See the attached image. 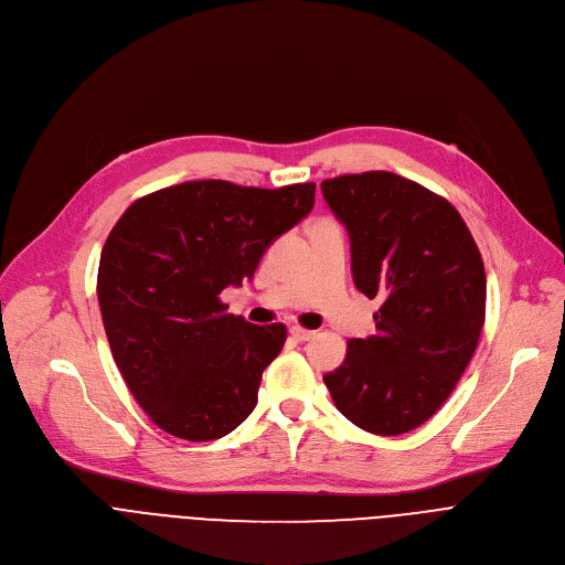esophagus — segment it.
Wrapping results in <instances>:
<instances>
[{"instance_id": "esophagus-1", "label": "esophagus", "mask_w": 565, "mask_h": 565, "mask_svg": "<svg viewBox=\"0 0 565 565\" xmlns=\"http://www.w3.org/2000/svg\"><path fill=\"white\" fill-rule=\"evenodd\" d=\"M290 335L297 340V342H308L315 338V331H308V329H301V327H292L290 329Z\"/></svg>"}]
</instances>
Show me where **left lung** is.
Instances as JSON below:
<instances>
[{"label":"left lung","mask_w":565,"mask_h":565,"mask_svg":"<svg viewBox=\"0 0 565 565\" xmlns=\"http://www.w3.org/2000/svg\"><path fill=\"white\" fill-rule=\"evenodd\" d=\"M351 236L353 281L382 306L324 375L335 407L377 436L427 423L465 373L486 324V268L456 207L391 172L321 183Z\"/></svg>","instance_id":"1"}]
</instances>
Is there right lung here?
I'll use <instances>...</instances> for the list:
<instances>
[{
    "mask_svg": "<svg viewBox=\"0 0 565 565\" xmlns=\"http://www.w3.org/2000/svg\"><path fill=\"white\" fill-rule=\"evenodd\" d=\"M312 203L315 183L190 181L138 199L118 218L100 255L98 301L111 355L153 425L205 443L253 414L286 327L250 324L218 295L250 279Z\"/></svg>",
    "mask_w": 565,
    "mask_h": 565,
    "instance_id": "1",
    "label": "right lung"
}]
</instances>
